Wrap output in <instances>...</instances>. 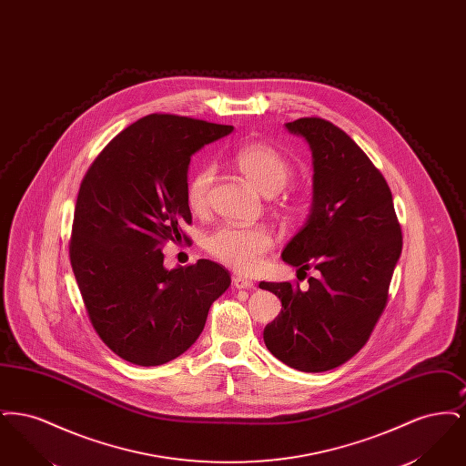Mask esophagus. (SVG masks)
Segmentation results:
<instances>
[{
    "instance_id": "esophagus-1",
    "label": "esophagus",
    "mask_w": 466,
    "mask_h": 466,
    "mask_svg": "<svg viewBox=\"0 0 466 466\" xmlns=\"http://www.w3.org/2000/svg\"><path fill=\"white\" fill-rule=\"evenodd\" d=\"M232 283H234V287L238 289H255V283L251 279H246L243 276H234Z\"/></svg>"
}]
</instances>
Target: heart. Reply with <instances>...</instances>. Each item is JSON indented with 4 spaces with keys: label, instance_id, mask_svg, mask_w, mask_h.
<instances>
[{
    "label": "heart",
    "instance_id": "heart-1",
    "mask_svg": "<svg viewBox=\"0 0 466 466\" xmlns=\"http://www.w3.org/2000/svg\"><path fill=\"white\" fill-rule=\"evenodd\" d=\"M232 162L239 173L264 196H274L283 190L291 175L287 158L272 147L262 143L241 147L232 157ZM213 179V167H200L190 177L187 187V202L192 211L206 209ZM204 248L223 266L249 274L262 266L264 255L272 248V234L264 227L244 228L225 225L206 238Z\"/></svg>",
    "mask_w": 466,
    "mask_h": 466
}]
</instances>
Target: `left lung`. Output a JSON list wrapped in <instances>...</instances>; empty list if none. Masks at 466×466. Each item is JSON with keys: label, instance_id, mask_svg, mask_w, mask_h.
I'll use <instances>...</instances> for the list:
<instances>
[{"label": "left lung", "instance_id": "1", "mask_svg": "<svg viewBox=\"0 0 466 466\" xmlns=\"http://www.w3.org/2000/svg\"><path fill=\"white\" fill-rule=\"evenodd\" d=\"M312 154V204L281 258L318 270L309 287L260 283L281 299L279 316L264 329L267 350L302 372H325L365 346L388 302L401 253L391 190L355 141L323 118L285 124Z\"/></svg>", "mask_w": 466, "mask_h": 466}]
</instances>
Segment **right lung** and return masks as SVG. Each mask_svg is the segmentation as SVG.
I'll list each match as a JSON object with an SVG mask.
<instances>
[{
  "label": "right lung",
  "instance_id": "1",
  "mask_svg": "<svg viewBox=\"0 0 466 466\" xmlns=\"http://www.w3.org/2000/svg\"><path fill=\"white\" fill-rule=\"evenodd\" d=\"M234 131L177 115H148L115 136L84 177L69 244L94 330L141 367L183 355L206 325L230 274L211 260L164 267L162 248L192 222L190 158Z\"/></svg>",
  "mask_w": 466,
  "mask_h": 466
}]
</instances>
